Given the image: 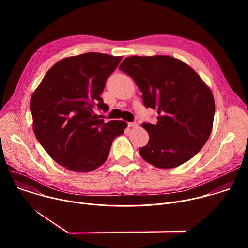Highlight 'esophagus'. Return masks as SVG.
I'll return each mask as SVG.
<instances>
[{"instance_id": "esophagus-1", "label": "esophagus", "mask_w": 248, "mask_h": 248, "mask_svg": "<svg viewBox=\"0 0 248 248\" xmlns=\"http://www.w3.org/2000/svg\"><path fill=\"white\" fill-rule=\"evenodd\" d=\"M128 126L129 127H136L137 126V123L136 122H129L128 123Z\"/></svg>"}]
</instances>
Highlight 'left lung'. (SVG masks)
<instances>
[{"label": "left lung", "mask_w": 248, "mask_h": 248, "mask_svg": "<svg viewBox=\"0 0 248 248\" xmlns=\"http://www.w3.org/2000/svg\"><path fill=\"white\" fill-rule=\"evenodd\" d=\"M119 68L135 81L145 107L158 114L156 124H141L149 134L138 149L141 157L161 169L194 157L207 142L215 115L213 94L200 77L170 56L128 57Z\"/></svg>", "instance_id": "1"}]
</instances>
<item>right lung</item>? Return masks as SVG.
<instances>
[{
    "instance_id": "1",
    "label": "right lung",
    "mask_w": 248,
    "mask_h": 248,
    "mask_svg": "<svg viewBox=\"0 0 248 248\" xmlns=\"http://www.w3.org/2000/svg\"><path fill=\"white\" fill-rule=\"evenodd\" d=\"M122 57L86 53L54 64L30 100L33 130L39 143L61 166L78 172L99 168L124 121L105 123L94 110L108 111L101 94Z\"/></svg>"
}]
</instances>
